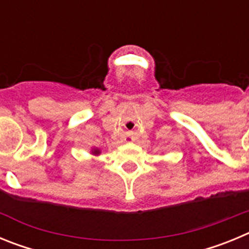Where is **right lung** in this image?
<instances>
[{
    "label": "right lung",
    "instance_id": "right-lung-1",
    "mask_svg": "<svg viewBox=\"0 0 249 249\" xmlns=\"http://www.w3.org/2000/svg\"><path fill=\"white\" fill-rule=\"evenodd\" d=\"M92 153H93V155H100V149H93Z\"/></svg>",
    "mask_w": 249,
    "mask_h": 249
}]
</instances>
